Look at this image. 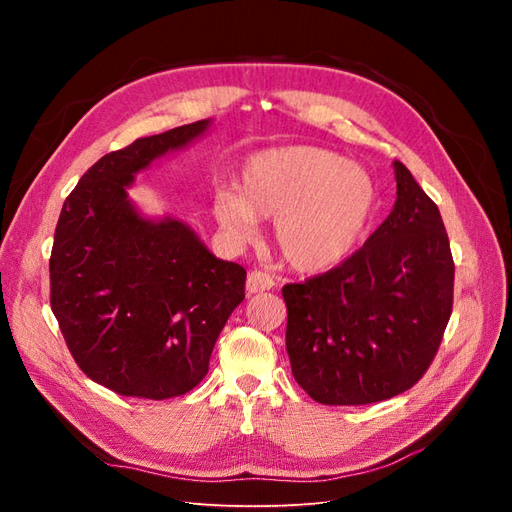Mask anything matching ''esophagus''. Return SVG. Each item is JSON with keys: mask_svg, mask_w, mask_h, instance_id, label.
<instances>
[{"mask_svg": "<svg viewBox=\"0 0 512 512\" xmlns=\"http://www.w3.org/2000/svg\"><path fill=\"white\" fill-rule=\"evenodd\" d=\"M275 286L273 277L262 273V271H252L250 275H247V282H245V288H247V294H256V292H262V290H271Z\"/></svg>", "mask_w": 512, "mask_h": 512, "instance_id": "34e87169", "label": "esophagus"}]
</instances>
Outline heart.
<instances>
[{"mask_svg": "<svg viewBox=\"0 0 512 512\" xmlns=\"http://www.w3.org/2000/svg\"><path fill=\"white\" fill-rule=\"evenodd\" d=\"M213 215L230 235L252 239L273 220V241L292 269L318 273L344 262L365 239L378 188L365 168L322 147L262 151L247 162L239 190L213 194Z\"/></svg>", "mask_w": 512, "mask_h": 512, "instance_id": "obj_1", "label": "heart"}]
</instances>
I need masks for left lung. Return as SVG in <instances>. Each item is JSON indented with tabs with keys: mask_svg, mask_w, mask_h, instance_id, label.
I'll use <instances>...</instances> for the list:
<instances>
[{
	"mask_svg": "<svg viewBox=\"0 0 512 512\" xmlns=\"http://www.w3.org/2000/svg\"><path fill=\"white\" fill-rule=\"evenodd\" d=\"M395 207L337 267L286 284L292 376L324 406H365L425 376L453 312L455 262L438 205L395 162Z\"/></svg>",
	"mask_w": 512,
	"mask_h": 512,
	"instance_id": "obj_1",
	"label": "left lung"
}]
</instances>
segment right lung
I'll return each mask as SVG.
<instances>
[{
    "label": "right lung",
    "instance_id": "right-lung-1",
    "mask_svg": "<svg viewBox=\"0 0 512 512\" xmlns=\"http://www.w3.org/2000/svg\"><path fill=\"white\" fill-rule=\"evenodd\" d=\"M194 121L106 153L55 228L51 309L76 365L126 397L170 399L207 376L215 339L245 299V269L215 258L179 220L130 205L134 173L203 134Z\"/></svg>",
    "mask_w": 512,
    "mask_h": 512
}]
</instances>
